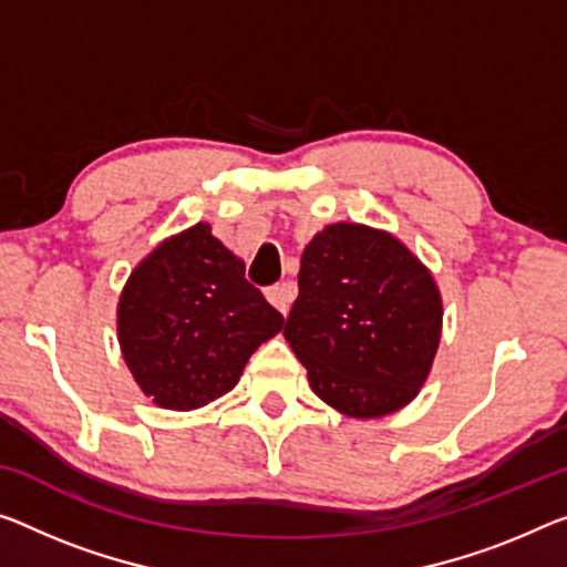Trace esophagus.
<instances>
[{"mask_svg": "<svg viewBox=\"0 0 567 567\" xmlns=\"http://www.w3.org/2000/svg\"><path fill=\"white\" fill-rule=\"evenodd\" d=\"M266 299L271 301L274 307L286 317V313H289V309H291V301L296 299V284L293 281H284V284L268 286Z\"/></svg>", "mask_w": 567, "mask_h": 567, "instance_id": "obj_1", "label": "esophagus"}]
</instances>
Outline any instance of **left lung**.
<instances>
[{
    "mask_svg": "<svg viewBox=\"0 0 567 567\" xmlns=\"http://www.w3.org/2000/svg\"><path fill=\"white\" fill-rule=\"evenodd\" d=\"M439 286L395 235L337 223L303 248L284 337L309 385L350 417L411 403L441 342Z\"/></svg>",
    "mask_w": 567,
    "mask_h": 567,
    "instance_id": "left-lung-1",
    "label": "left lung"
}]
</instances>
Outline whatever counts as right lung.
<instances>
[{"instance_id":"add662e5","label":"right lung","mask_w":567,"mask_h":567,"mask_svg":"<svg viewBox=\"0 0 567 567\" xmlns=\"http://www.w3.org/2000/svg\"><path fill=\"white\" fill-rule=\"evenodd\" d=\"M118 344L136 385L167 411H195L238 385L284 317L246 281L210 225L159 243L118 299Z\"/></svg>"}]
</instances>
